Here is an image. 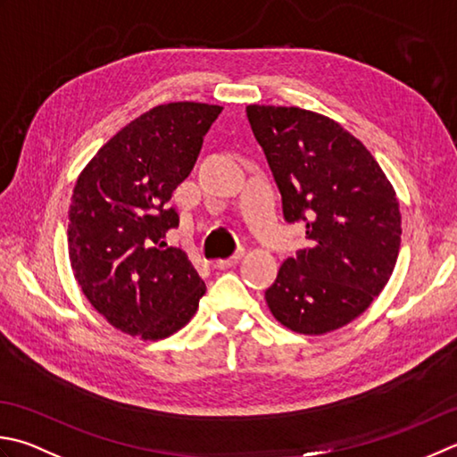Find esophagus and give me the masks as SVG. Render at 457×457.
I'll list each match as a JSON object with an SVG mask.
<instances>
[{"label": "esophagus", "instance_id": "34e87169", "mask_svg": "<svg viewBox=\"0 0 457 457\" xmlns=\"http://www.w3.org/2000/svg\"><path fill=\"white\" fill-rule=\"evenodd\" d=\"M241 257H244V249H239V252L234 257H229V259H218L216 267H218V270H229V267H234V265H237L241 262Z\"/></svg>", "mask_w": 457, "mask_h": 457}]
</instances>
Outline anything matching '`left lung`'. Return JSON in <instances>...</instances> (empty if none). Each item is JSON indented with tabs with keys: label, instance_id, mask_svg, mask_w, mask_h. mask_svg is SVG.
Masks as SVG:
<instances>
[{
	"label": "left lung",
	"instance_id": "8db88e82",
	"mask_svg": "<svg viewBox=\"0 0 457 457\" xmlns=\"http://www.w3.org/2000/svg\"><path fill=\"white\" fill-rule=\"evenodd\" d=\"M247 119L279 187L283 218L307 229L265 291L281 325L323 335L370 307L395 271L400 208L377 160L323 114L249 104Z\"/></svg>",
	"mask_w": 457,
	"mask_h": 457
}]
</instances>
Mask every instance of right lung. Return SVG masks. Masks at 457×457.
<instances>
[{"mask_svg": "<svg viewBox=\"0 0 457 457\" xmlns=\"http://www.w3.org/2000/svg\"><path fill=\"white\" fill-rule=\"evenodd\" d=\"M218 104L168 103L127 124L79 176L69 208V259L85 297L122 333L158 341L198 311L205 283L166 234L172 192L198 160Z\"/></svg>", "mask_w": 457, "mask_h": 457, "instance_id": "obj_1", "label": "right lung"}]
</instances>
